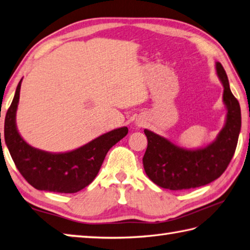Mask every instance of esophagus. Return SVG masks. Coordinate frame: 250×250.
Instances as JSON below:
<instances>
[{
    "label": "esophagus",
    "instance_id": "esophagus-1",
    "mask_svg": "<svg viewBox=\"0 0 250 250\" xmlns=\"http://www.w3.org/2000/svg\"><path fill=\"white\" fill-rule=\"evenodd\" d=\"M139 125H142V124H141V122H139V124H138Z\"/></svg>",
    "mask_w": 250,
    "mask_h": 250
}]
</instances>
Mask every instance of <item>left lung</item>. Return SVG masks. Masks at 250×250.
I'll use <instances>...</instances> for the list:
<instances>
[{"mask_svg":"<svg viewBox=\"0 0 250 250\" xmlns=\"http://www.w3.org/2000/svg\"><path fill=\"white\" fill-rule=\"evenodd\" d=\"M216 74L224 87L223 103L228 109L223 129L207 146L187 149L147 129V148L143 156L144 170L154 184L169 190L197 188L212 183L228 168L237 146L242 116L237 99L230 92L228 75L220 62Z\"/></svg>","mask_w":250,"mask_h":250,"instance_id":"1","label":"left lung"}]
</instances>
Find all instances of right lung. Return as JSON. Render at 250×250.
Instances as JSON below:
<instances>
[{"mask_svg":"<svg viewBox=\"0 0 250 250\" xmlns=\"http://www.w3.org/2000/svg\"><path fill=\"white\" fill-rule=\"evenodd\" d=\"M21 80L6 112L4 138L17 169L28 184L38 190L75 193L88 186L97 176L108 151L128 134L122 126L109 131L76 149L50 153L35 148L18 133L16 110L20 102Z\"/></svg>","mask_w":250,"mask_h":250,"instance_id":"1","label":"right lung"}]
</instances>
